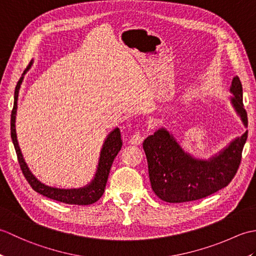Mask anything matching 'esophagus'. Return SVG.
<instances>
[{
    "instance_id": "esophagus-1",
    "label": "esophagus",
    "mask_w": 256,
    "mask_h": 256,
    "mask_svg": "<svg viewBox=\"0 0 256 256\" xmlns=\"http://www.w3.org/2000/svg\"><path fill=\"white\" fill-rule=\"evenodd\" d=\"M143 140H144V138L142 136V134H140V132H136V133H134L132 135L131 138H130V144L140 145V143L143 142Z\"/></svg>"
}]
</instances>
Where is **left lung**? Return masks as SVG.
<instances>
[{
	"instance_id": "obj_1",
	"label": "left lung",
	"mask_w": 256,
	"mask_h": 256,
	"mask_svg": "<svg viewBox=\"0 0 256 256\" xmlns=\"http://www.w3.org/2000/svg\"><path fill=\"white\" fill-rule=\"evenodd\" d=\"M230 94L233 108L248 128L242 84L238 76L232 80ZM246 138L248 131L208 160H202L184 152L170 132L160 128L143 142L152 189L160 199L170 204L198 200L216 192L228 186L236 174Z\"/></svg>"
}]
</instances>
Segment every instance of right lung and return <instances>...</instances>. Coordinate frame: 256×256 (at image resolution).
Here are the masks:
<instances>
[{"label": "right lung", "mask_w": 256, "mask_h": 256, "mask_svg": "<svg viewBox=\"0 0 256 256\" xmlns=\"http://www.w3.org/2000/svg\"><path fill=\"white\" fill-rule=\"evenodd\" d=\"M32 62H34V60L32 59L28 67L25 69V72H23V74H22L18 84H16L15 92H14V106H13L12 114H10V138H12L16 154H18L20 170L23 172L26 180L30 184V187L34 189L36 192L45 196L47 198H50L56 201H60V202L68 204L86 206V204H94L96 201L99 200L102 197L103 192H104L106 184L108 182V172H110L112 162L114 158H116V156L118 155V152L121 150L122 144H123L122 138H121V131H120L118 128H116L113 131H111L108 134V136L106 138L104 142H103V145H102L99 162H98L94 176L91 179V182L89 184H86V186L80 187V188L64 189V188H56V187L47 186V184H45L44 182L38 180L34 174L30 172V167L27 166L26 162L24 160V156L22 154V150L20 148L18 140V135H16V128H15L16 112H18V100L20 84L24 80V74H26V72L30 69Z\"/></svg>", "instance_id": "obj_1"}]
</instances>
